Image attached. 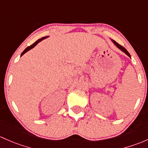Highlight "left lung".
<instances>
[{
  "instance_id": "left-lung-1",
  "label": "left lung",
  "mask_w": 148,
  "mask_h": 148,
  "mask_svg": "<svg viewBox=\"0 0 148 148\" xmlns=\"http://www.w3.org/2000/svg\"><path fill=\"white\" fill-rule=\"evenodd\" d=\"M110 40H112V42H113V43H114V45H115V46H116V47H117V48H118V49H120V51H121L122 52H123V53H125V54H126V55H127V56H128V57H129V58H131V56H130V53H128V52H127V50H126V49H125V48H124V47L121 46V45H120V44H118V42H115V40H112V39H110Z\"/></svg>"
}]
</instances>
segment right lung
Returning a JSON list of instances; mask_svg holds the SVG:
<instances>
[{"label": "right lung", "instance_id": "right-lung-1", "mask_svg": "<svg viewBox=\"0 0 148 148\" xmlns=\"http://www.w3.org/2000/svg\"><path fill=\"white\" fill-rule=\"evenodd\" d=\"M48 36H45V37H43V38H42L39 39V40H38L37 41H36V42H35L33 44V45H30V46H28V47H27V48H25V50H24V51L22 53H21V56H22L23 55H24V54H25V53H27V52H28V51H30V50H31L32 48H34V47L36 46V45H37L38 43V42H40V41H42V40H44V39L47 38H48Z\"/></svg>", "mask_w": 148, "mask_h": 148}]
</instances>
